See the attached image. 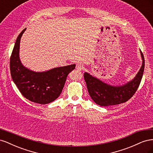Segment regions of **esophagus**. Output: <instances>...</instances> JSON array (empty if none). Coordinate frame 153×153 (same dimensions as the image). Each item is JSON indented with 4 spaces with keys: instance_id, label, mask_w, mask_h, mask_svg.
<instances>
[{
    "instance_id": "34e87169",
    "label": "esophagus",
    "mask_w": 153,
    "mask_h": 153,
    "mask_svg": "<svg viewBox=\"0 0 153 153\" xmlns=\"http://www.w3.org/2000/svg\"><path fill=\"white\" fill-rule=\"evenodd\" d=\"M82 68H83V66H82V65L81 64H76V69H77V70H78V71H81L82 69Z\"/></svg>"
}]
</instances>
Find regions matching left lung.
<instances>
[{
  "label": "left lung",
  "mask_w": 153,
  "mask_h": 153,
  "mask_svg": "<svg viewBox=\"0 0 153 153\" xmlns=\"http://www.w3.org/2000/svg\"><path fill=\"white\" fill-rule=\"evenodd\" d=\"M142 65L134 79L123 86H111L98 78L85 73L84 78L89 95L94 102L100 106H106L125 103L135 93L139 86L144 70L145 61L142 52Z\"/></svg>",
  "instance_id": "obj_1"
}]
</instances>
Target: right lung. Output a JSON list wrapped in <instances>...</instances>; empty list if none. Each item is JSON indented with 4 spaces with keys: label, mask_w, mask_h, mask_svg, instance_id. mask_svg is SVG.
<instances>
[{
    "label": "right lung",
    "mask_w": 153,
    "mask_h": 153,
    "mask_svg": "<svg viewBox=\"0 0 153 153\" xmlns=\"http://www.w3.org/2000/svg\"><path fill=\"white\" fill-rule=\"evenodd\" d=\"M26 29L18 35L10 57L11 78L25 98L32 102L48 104L61 94L68 74L75 64L55 68L45 72H34L22 65L19 58L21 37Z\"/></svg>",
    "instance_id": "add662e5"
}]
</instances>
